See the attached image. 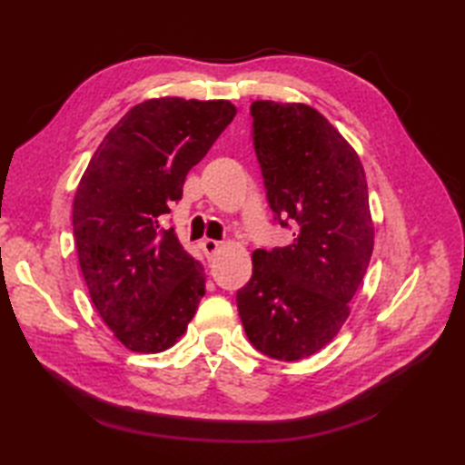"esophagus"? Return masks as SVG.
Segmentation results:
<instances>
[{"label":"esophagus","instance_id":"34e87169","mask_svg":"<svg viewBox=\"0 0 465 465\" xmlns=\"http://www.w3.org/2000/svg\"><path fill=\"white\" fill-rule=\"evenodd\" d=\"M202 250H203V253L207 255V258H212V255L220 250V242H215V240H203L202 242Z\"/></svg>","mask_w":465,"mask_h":465}]
</instances>
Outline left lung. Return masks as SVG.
I'll list each match as a JSON object with an SVG mask.
<instances>
[{
    "label": "left lung",
    "mask_w": 465,
    "mask_h": 465,
    "mask_svg": "<svg viewBox=\"0 0 465 465\" xmlns=\"http://www.w3.org/2000/svg\"><path fill=\"white\" fill-rule=\"evenodd\" d=\"M250 114L265 197L293 242L253 252L235 302L253 348L295 361L348 320L373 250L368 183L358 153L313 107L260 100Z\"/></svg>",
    "instance_id": "obj_1"
}]
</instances>
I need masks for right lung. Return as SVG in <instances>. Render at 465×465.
<instances>
[{
	"mask_svg": "<svg viewBox=\"0 0 465 465\" xmlns=\"http://www.w3.org/2000/svg\"><path fill=\"white\" fill-rule=\"evenodd\" d=\"M230 102L160 97L132 107L77 185L74 238L97 313L127 350L157 353L182 338L205 273L162 215L187 172L232 124Z\"/></svg>",
	"mask_w": 465,
	"mask_h": 465,
	"instance_id": "1",
	"label": "right lung"
}]
</instances>
